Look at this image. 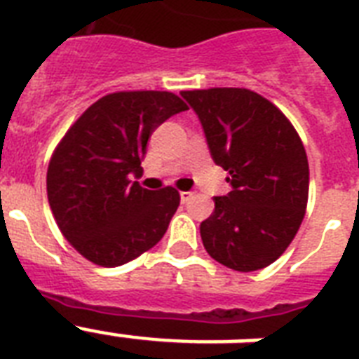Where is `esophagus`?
Here are the masks:
<instances>
[{"instance_id":"obj_1","label":"esophagus","mask_w":359,"mask_h":359,"mask_svg":"<svg viewBox=\"0 0 359 359\" xmlns=\"http://www.w3.org/2000/svg\"><path fill=\"white\" fill-rule=\"evenodd\" d=\"M191 196H194L191 191H180V201L186 203V201H188V199H190Z\"/></svg>"}]
</instances>
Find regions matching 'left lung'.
I'll return each instance as SVG.
<instances>
[{"label":"left lung","instance_id":"obj_1","mask_svg":"<svg viewBox=\"0 0 359 359\" xmlns=\"http://www.w3.org/2000/svg\"><path fill=\"white\" fill-rule=\"evenodd\" d=\"M199 117L214 163L229 171L201 224L208 255L238 272L272 264L300 229L309 191L306 149L272 102L250 89L182 91Z\"/></svg>","mask_w":359,"mask_h":359}]
</instances>
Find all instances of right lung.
Masks as SVG:
<instances>
[{
	"mask_svg": "<svg viewBox=\"0 0 359 359\" xmlns=\"http://www.w3.org/2000/svg\"><path fill=\"white\" fill-rule=\"evenodd\" d=\"M184 109L168 91L114 93L65 134L48 165V203L65 238L87 261L121 266L165 235L179 191L145 190L130 175L141 173L152 132Z\"/></svg>",
	"mask_w": 359,
	"mask_h": 359,
	"instance_id": "1",
	"label": "right lung"
}]
</instances>
